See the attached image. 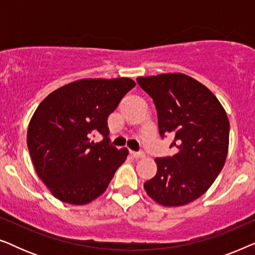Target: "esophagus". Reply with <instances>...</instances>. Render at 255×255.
<instances>
[{
	"label": "esophagus",
	"mask_w": 255,
	"mask_h": 255,
	"mask_svg": "<svg viewBox=\"0 0 255 255\" xmlns=\"http://www.w3.org/2000/svg\"><path fill=\"white\" fill-rule=\"evenodd\" d=\"M130 153H131V155L133 156V158H135V159L144 158V156H145V153L144 152H133V151H131Z\"/></svg>",
	"instance_id": "34e87169"
}]
</instances>
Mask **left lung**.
Listing matches in <instances>:
<instances>
[{
  "mask_svg": "<svg viewBox=\"0 0 255 255\" xmlns=\"http://www.w3.org/2000/svg\"><path fill=\"white\" fill-rule=\"evenodd\" d=\"M152 97L159 133L170 134L173 156L156 158L155 176L146 193L165 207L190 203L207 191L224 166L229 149V118L207 87L181 73L137 78Z\"/></svg>",
  "mask_w": 255,
  "mask_h": 255,
  "instance_id": "1",
  "label": "left lung"
}]
</instances>
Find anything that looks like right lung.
<instances>
[{
  "label": "right lung",
  "mask_w": 255,
  "mask_h": 255,
  "mask_svg": "<svg viewBox=\"0 0 255 255\" xmlns=\"http://www.w3.org/2000/svg\"><path fill=\"white\" fill-rule=\"evenodd\" d=\"M135 83L128 78L83 79L51 93L34 111L27 148L34 169L52 195L87 204L106 191L127 148L110 144L108 117ZM99 133L100 143L91 140Z\"/></svg>",
  "instance_id": "right-lung-1"
}]
</instances>
